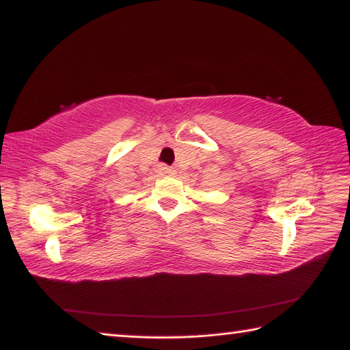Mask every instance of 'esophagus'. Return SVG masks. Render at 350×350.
<instances>
[{
	"label": "esophagus",
	"instance_id": "obj_1",
	"mask_svg": "<svg viewBox=\"0 0 350 350\" xmlns=\"http://www.w3.org/2000/svg\"><path fill=\"white\" fill-rule=\"evenodd\" d=\"M158 171H159V173H162V174H173L174 170L170 168V167H165V165H159Z\"/></svg>",
	"mask_w": 350,
	"mask_h": 350
}]
</instances>
